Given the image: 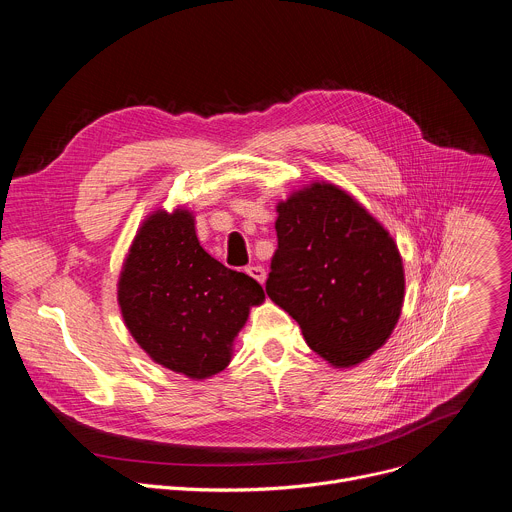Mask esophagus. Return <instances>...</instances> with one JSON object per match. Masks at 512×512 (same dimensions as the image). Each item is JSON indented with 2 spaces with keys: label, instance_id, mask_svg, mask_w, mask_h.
I'll return each instance as SVG.
<instances>
[{
  "label": "esophagus",
  "instance_id": "esophagus-1",
  "mask_svg": "<svg viewBox=\"0 0 512 512\" xmlns=\"http://www.w3.org/2000/svg\"><path fill=\"white\" fill-rule=\"evenodd\" d=\"M245 271H247V275H251L255 281H259V283L265 281V269H263L261 265H249Z\"/></svg>",
  "mask_w": 512,
  "mask_h": 512
}]
</instances>
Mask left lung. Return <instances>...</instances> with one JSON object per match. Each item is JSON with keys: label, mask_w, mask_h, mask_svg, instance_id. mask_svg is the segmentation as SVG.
I'll return each mask as SVG.
<instances>
[{"label": "left lung", "mask_w": 512, "mask_h": 512, "mask_svg": "<svg viewBox=\"0 0 512 512\" xmlns=\"http://www.w3.org/2000/svg\"><path fill=\"white\" fill-rule=\"evenodd\" d=\"M267 296L308 346L338 369L369 358L403 306L399 249L383 225L334 184L314 182L277 204Z\"/></svg>", "instance_id": "8db88e82"}]
</instances>
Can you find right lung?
Instances as JSON below:
<instances>
[{"instance_id": "obj_1", "label": "right lung", "mask_w": 512, "mask_h": 512, "mask_svg": "<svg viewBox=\"0 0 512 512\" xmlns=\"http://www.w3.org/2000/svg\"><path fill=\"white\" fill-rule=\"evenodd\" d=\"M117 300L127 330L152 360L206 379L231 362L233 340L265 294L253 277L210 257L192 212L176 208L156 210L139 227Z\"/></svg>"}]
</instances>
